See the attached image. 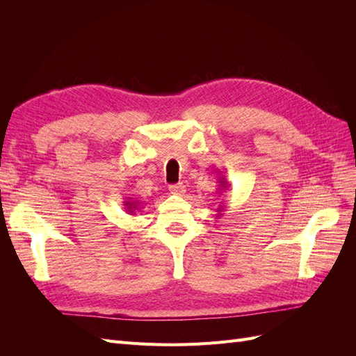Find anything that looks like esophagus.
Instances as JSON below:
<instances>
[{"label":"esophagus","mask_w":356,"mask_h":356,"mask_svg":"<svg viewBox=\"0 0 356 356\" xmlns=\"http://www.w3.org/2000/svg\"><path fill=\"white\" fill-rule=\"evenodd\" d=\"M170 195H175V196H182L186 193V186L182 184V182H178V184H174L169 187Z\"/></svg>","instance_id":"1"}]
</instances>
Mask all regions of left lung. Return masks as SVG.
<instances>
[{
	"label": "left lung",
	"instance_id": "left-lung-1",
	"mask_svg": "<svg viewBox=\"0 0 356 356\" xmlns=\"http://www.w3.org/2000/svg\"><path fill=\"white\" fill-rule=\"evenodd\" d=\"M220 188H218V191H222V190H225V188H229L230 187V184H229V181L227 179H225L224 177H221L220 178ZM224 208H225V204H220V207H218V209H217V217H221V213H222V211H224Z\"/></svg>",
	"mask_w": 356,
	"mask_h": 356
}]
</instances>
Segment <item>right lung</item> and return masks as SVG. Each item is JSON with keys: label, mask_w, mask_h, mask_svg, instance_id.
Returning a JSON list of instances; mask_svg holds the SVG:
<instances>
[{"label": "right lung", "mask_w": 356, "mask_h": 356, "mask_svg": "<svg viewBox=\"0 0 356 356\" xmlns=\"http://www.w3.org/2000/svg\"><path fill=\"white\" fill-rule=\"evenodd\" d=\"M123 207L126 208V212L134 215L139 208H141V203L136 202V200H132V197H127L124 202H123Z\"/></svg>", "instance_id": "add662e5"}]
</instances>
